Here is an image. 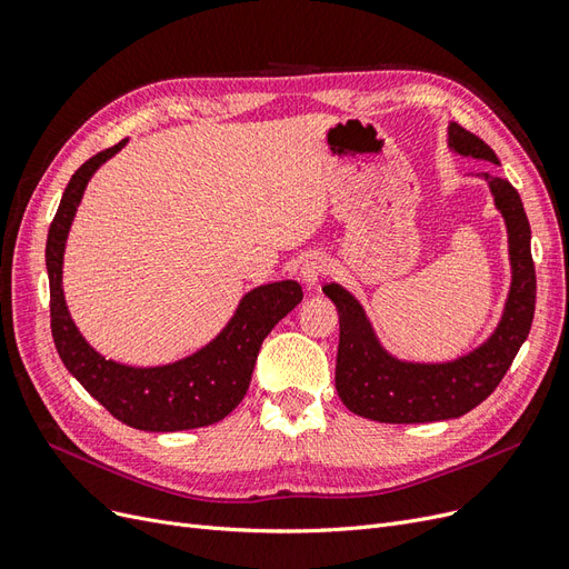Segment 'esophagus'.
I'll return each mask as SVG.
<instances>
[{"mask_svg":"<svg viewBox=\"0 0 569 569\" xmlns=\"http://www.w3.org/2000/svg\"><path fill=\"white\" fill-rule=\"evenodd\" d=\"M326 273V258L319 252H311L305 258V262L300 264V279L302 283H307L309 288L317 286L319 279Z\"/></svg>","mask_w":569,"mask_h":569,"instance_id":"obj_1","label":"esophagus"}]
</instances>
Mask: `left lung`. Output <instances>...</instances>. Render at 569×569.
<instances>
[{"label":"left lung","mask_w":569,"mask_h":569,"mask_svg":"<svg viewBox=\"0 0 569 569\" xmlns=\"http://www.w3.org/2000/svg\"><path fill=\"white\" fill-rule=\"evenodd\" d=\"M449 146L461 156L499 164L497 153L458 122L449 124ZM482 177L506 219L512 283L499 328L478 350L447 363L399 361L382 350L361 305L350 292L338 283L323 286L340 317L336 388L342 405L357 416L378 423H432L463 416L497 390L527 340L537 302L529 219L510 181L489 172Z\"/></svg>","instance_id":"left-lung-1"}]
</instances>
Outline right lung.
I'll return each mask as SVG.
<instances>
[{
	"label": "right lung",
	"instance_id": "add662e5",
	"mask_svg": "<svg viewBox=\"0 0 569 569\" xmlns=\"http://www.w3.org/2000/svg\"><path fill=\"white\" fill-rule=\"evenodd\" d=\"M124 141L91 156L70 177L47 236L51 336L66 369L99 405L124 426L146 432H177L212 426L229 416L248 392L262 340L302 300L296 281L267 283L250 290L236 315L203 350L170 366L132 369L103 359L72 323L61 288L63 248L87 181Z\"/></svg>",
	"mask_w": 569,
	"mask_h": 569
}]
</instances>
